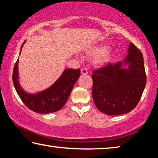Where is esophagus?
Instances as JSON below:
<instances>
[{"label":"esophagus","instance_id":"esophagus-1","mask_svg":"<svg viewBox=\"0 0 158 158\" xmlns=\"http://www.w3.org/2000/svg\"><path fill=\"white\" fill-rule=\"evenodd\" d=\"M81 74H88V69H87V68H83L81 69Z\"/></svg>","mask_w":158,"mask_h":158}]
</instances>
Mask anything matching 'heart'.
<instances>
[{"label":"heart","instance_id":"heart-1","mask_svg":"<svg viewBox=\"0 0 158 158\" xmlns=\"http://www.w3.org/2000/svg\"><path fill=\"white\" fill-rule=\"evenodd\" d=\"M108 46L106 45H99L90 50L89 53L92 56H100L98 58V63L100 64H104L107 62L110 59V53L108 51Z\"/></svg>","mask_w":158,"mask_h":158}]
</instances>
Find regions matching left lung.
Instances as JSON below:
<instances>
[{"instance_id":"obj_1","label":"left lung","mask_w":158,"mask_h":158,"mask_svg":"<svg viewBox=\"0 0 158 158\" xmlns=\"http://www.w3.org/2000/svg\"><path fill=\"white\" fill-rule=\"evenodd\" d=\"M123 69L122 62L107 63L93 71L92 95L95 105L102 113L118 116L136 107L146 84L142 53L131 42Z\"/></svg>"}]
</instances>
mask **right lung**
Returning a JSON list of instances; mask_svg holds the SVG:
<instances>
[{
	"label": "right lung",
	"instance_id": "1",
	"mask_svg": "<svg viewBox=\"0 0 158 158\" xmlns=\"http://www.w3.org/2000/svg\"><path fill=\"white\" fill-rule=\"evenodd\" d=\"M24 43L25 41L21 45V51ZM80 69H67L49 89L31 95L23 90L18 82L17 60L13 69L12 80L17 94L28 109L37 113L49 114L59 111L63 107L80 76Z\"/></svg>",
	"mask_w": 158,
	"mask_h": 158
}]
</instances>
